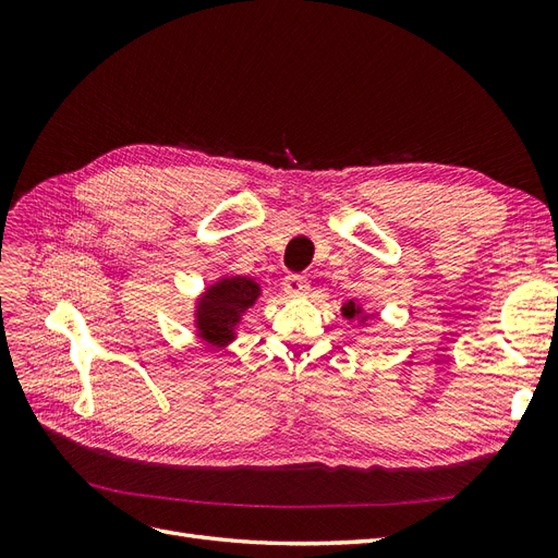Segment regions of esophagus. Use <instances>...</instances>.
Wrapping results in <instances>:
<instances>
[{"label":"esophagus","instance_id":"esophagus-1","mask_svg":"<svg viewBox=\"0 0 558 558\" xmlns=\"http://www.w3.org/2000/svg\"><path fill=\"white\" fill-rule=\"evenodd\" d=\"M283 291L289 295H302L310 291V279L302 275H286L283 277Z\"/></svg>","mask_w":558,"mask_h":558}]
</instances>
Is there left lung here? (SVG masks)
<instances>
[{"label":"left lung","mask_w":558,"mask_h":558,"mask_svg":"<svg viewBox=\"0 0 558 558\" xmlns=\"http://www.w3.org/2000/svg\"><path fill=\"white\" fill-rule=\"evenodd\" d=\"M342 312H344V316H347V318H353V314H356V312H359V307H356V302H353V300H349V302H347V305L342 307ZM365 318H367V316H365Z\"/></svg>","instance_id":"left-lung-1"}]
</instances>
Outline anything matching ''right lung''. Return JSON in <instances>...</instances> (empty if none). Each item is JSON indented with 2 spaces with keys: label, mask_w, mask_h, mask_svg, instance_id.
<instances>
[{
  "label": "right lung",
  "mask_w": 558,
  "mask_h": 558,
  "mask_svg": "<svg viewBox=\"0 0 558 558\" xmlns=\"http://www.w3.org/2000/svg\"><path fill=\"white\" fill-rule=\"evenodd\" d=\"M256 298L258 286L246 277H232L211 286L197 314V324L205 340L211 344L228 342L232 337L230 326L238 320L242 310L253 305Z\"/></svg>",
  "instance_id": "add662e5"
}]
</instances>
